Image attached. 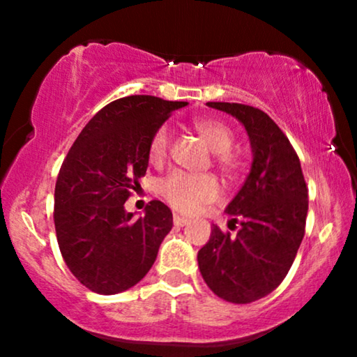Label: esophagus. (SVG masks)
Returning <instances> with one entry per match:
<instances>
[{
    "label": "esophagus",
    "instance_id": "esophagus-1",
    "mask_svg": "<svg viewBox=\"0 0 357 357\" xmlns=\"http://www.w3.org/2000/svg\"><path fill=\"white\" fill-rule=\"evenodd\" d=\"M173 221H174L176 227H184V225L190 223V220L183 218V216H179V215H174V216H173Z\"/></svg>",
    "mask_w": 357,
    "mask_h": 357
}]
</instances>
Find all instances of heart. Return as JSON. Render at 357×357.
<instances>
[{"mask_svg": "<svg viewBox=\"0 0 357 357\" xmlns=\"http://www.w3.org/2000/svg\"><path fill=\"white\" fill-rule=\"evenodd\" d=\"M195 129L204 139L215 153V165L227 176L238 171V155L231 149L235 144V132L227 122L220 119H198ZM171 144L169 127L161 126L153 134L149 142V159L154 165H161L167 158ZM159 192L174 210L195 213L206 204L215 203L221 196L218 179L211 174H190L183 171H173L161 179Z\"/></svg>", "mask_w": 357, "mask_h": 357, "instance_id": "heart-1", "label": "heart"}]
</instances>
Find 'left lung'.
I'll return each mask as SVG.
<instances>
[{"instance_id":"1","label":"left lung","mask_w":357,"mask_h":357,"mask_svg":"<svg viewBox=\"0 0 357 357\" xmlns=\"http://www.w3.org/2000/svg\"><path fill=\"white\" fill-rule=\"evenodd\" d=\"M208 105L245 126L253 162L227 206L230 227L238 223V231L213 227L210 241L198 252L199 272L215 296L250 304L273 292L292 267L305 235L309 190L296 149L264 110L233 102Z\"/></svg>"}]
</instances>
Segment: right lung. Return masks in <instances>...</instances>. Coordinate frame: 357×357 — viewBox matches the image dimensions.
Instances as JSON below:
<instances>
[{"label":"right lung","instance_id":"1","mask_svg":"<svg viewBox=\"0 0 357 357\" xmlns=\"http://www.w3.org/2000/svg\"><path fill=\"white\" fill-rule=\"evenodd\" d=\"M186 102L129 96L102 107L75 139L55 184V231L65 264L82 285L102 296L142 280L173 228V213L153 199L134 218L124 203L141 186L149 142Z\"/></svg>","mask_w":357,"mask_h":357}]
</instances>
